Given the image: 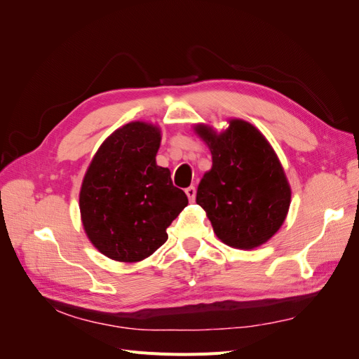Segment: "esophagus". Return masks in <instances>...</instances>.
<instances>
[{"mask_svg": "<svg viewBox=\"0 0 359 359\" xmlns=\"http://www.w3.org/2000/svg\"><path fill=\"white\" fill-rule=\"evenodd\" d=\"M186 194L190 202H194V199H196V189L194 187H187L186 189Z\"/></svg>", "mask_w": 359, "mask_h": 359, "instance_id": "1", "label": "esophagus"}]
</instances>
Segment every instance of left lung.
I'll list each match as a JSON object with an SVG mask.
<instances>
[{
    "mask_svg": "<svg viewBox=\"0 0 359 359\" xmlns=\"http://www.w3.org/2000/svg\"><path fill=\"white\" fill-rule=\"evenodd\" d=\"M227 123L222 132L203 123L193 126L212 157V166L198 187L196 203L222 243L252 250L268 243L283 226L292 190L262 132L241 118Z\"/></svg>",
    "mask_w": 359,
    "mask_h": 359,
    "instance_id": "obj_1",
    "label": "left lung"
}]
</instances>
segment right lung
<instances>
[{"label":"right lung","mask_w":359,"mask_h":359,"mask_svg":"<svg viewBox=\"0 0 359 359\" xmlns=\"http://www.w3.org/2000/svg\"><path fill=\"white\" fill-rule=\"evenodd\" d=\"M161 128L132 121L97 149L79 191L83 231L102 255L140 262L168 241V226L189 199L173 187L170 170L157 165Z\"/></svg>","instance_id":"add662e5"}]
</instances>
